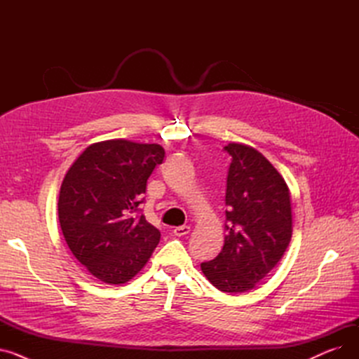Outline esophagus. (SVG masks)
I'll return each instance as SVG.
<instances>
[{
    "instance_id": "obj_1",
    "label": "esophagus",
    "mask_w": 359,
    "mask_h": 359,
    "mask_svg": "<svg viewBox=\"0 0 359 359\" xmlns=\"http://www.w3.org/2000/svg\"><path fill=\"white\" fill-rule=\"evenodd\" d=\"M173 233H175V236H177V237H183V236L191 233V227H189V225H182V227H175Z\"/></svg>"
}]
</instances>
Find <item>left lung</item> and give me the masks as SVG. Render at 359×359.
I'll return each mask as SVG.
<instances>
[{
    "label": "left lung",
    "instance_id": "obj_1",
    "mask_svg": "<svg viewBox=\"0 0 359 359\" xmlns=\"http://www.w3.org/2000/svg\"><path fill=\"white\" fill-rule=\"evenodd\" d=\"M221 253L201 269L222 292L253 290L284 256L292 236L291 192L271 161L250 145L230 142Z\"/></svg>",
    "mask_w": 359,
    "mask_h": 359
}]
</instances>
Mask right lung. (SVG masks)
I'll use <instances>...</instances> for the list:
<instances>
[{"mask_svg": "<svg viewBox=\"0 0 359 359\" xmlns=\"http://www.w3.org/2000/svg\"><path fill=\"white\" fill-rule=\"evenodd\" d=\"M164 158L158 144L88 145L62 180L58 217L71 253L99 280L121 285L149 260L160 231L140 215L147 180Z\"/></svg>", "mask_w": 359, "mask_h": 359, "instance_id": "right-lung-1", "label": "right lung"}]
</instances>
